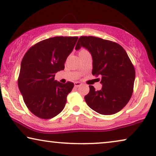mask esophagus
<instances>
[{
  "label": "esophagus",
  "mask_w": 156,
  "mask_h": 156,
  "mask_svg": "<svg viewBox=\"0 0 156 156\" xmlns=\"http://www.w3.org/2000/svg\"><path fill=\"white\" fill-rule=\"evenodd\" d=\"M81 83L80 82H74V87H80V86H81Z\"/></svg>",
  "instance_id": "obj_1"
}]
</instances>
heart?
Segmentation results:
<instances>
[{
	"instance_id": "b5f03b06",
	"label": "heart",
	"mask_w": 156,
	"mask_h": 156,
	"mask_svg": "<svg viewBox=\"0 0 156 156\" xmlns=\"http://www.w3.org/2000/svg\"><path fill=\"white\" fill-rule=\"evenodd\" d=\"M87 52V51L86 50H84V49H82V50L79 52V55L81 54V53H82V52Z\"/></svg>"
}]
</instances>
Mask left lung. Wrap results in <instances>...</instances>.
<instances>
[{
    "label": "left lung",
    "mask_w": 156,
    "mask_h": 156,
    "mask_svg": "<svg viewBox=\"0 0 156 156\" xmlns=\"http://www.w3.org/2000/svg\"><path fill=\"white\" fill-rule=\"evenodd\" d=\"M81 47L91 53L92 74L101 76L102 84L99 91L89 85L85 101L100 114H116L128 104L133 91L136 72L131 59L119 44L94 36H81L75 49Z\"/></svg>",
    "instance_id": "obj_1"
}]
</instances>
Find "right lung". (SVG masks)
I'll return each instance as SVG.
<instances>
[{
    "instance_id": "right-lung-1",
    "label": "right lung",
    "mask_w": 156,
    "mask_h": 156,
    "mask_svg": "<svg viewBox=\"0 0 156 156\" xmlns=\"http://www.w3.org/2000/svg\"><path fill=\"white\" fill-rule=\"evenodd\" d=\"M78 37H50L32 46L21 62L18 84L28 109L42 119H52L65 107L74 83L55 80V73L65 69Z\"/></svg>"
}]
</instances>
